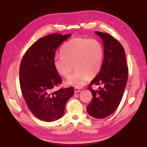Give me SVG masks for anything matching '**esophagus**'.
Instances as JSON below:
<instances>
[{"label":"esophagus","mask_w":147,"mask_h":147,"mask_svg":"<svg viewBox=\"0 0 147 147\" xmlns=\"http://www.w3.org/2000/svg\"><path fill=\"white\" fill-rule=\"evenodd\" d=\"M80 91V90L78 89V88H75L74 89V92H75V93H78V92H79Z\"/></svg>","instance_id":"obj_1"}]
</instances>
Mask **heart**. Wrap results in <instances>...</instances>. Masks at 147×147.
<instances>
[{
  "label": "heart",
  "instance_id": "obj_1",
  "mask_svg": "<svg viewBox=\"0 0 147 147\" xmlns=\"http://www.w3.org/2000/svg\"><path fill=\"white\" fill-rule=\"evenodd\" d=\"M60 53L61 55L54 57L53 67L64 78L70 76L74 67L76 71L66 84L77 88H82L90 78H93L98 74L104 59L103 46L94 38H71L61 48Z\"/></svg>",
  "mask_w": 147,
  "mask_h": 147
}]
</instances>
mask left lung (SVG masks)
I'll return each mask as SVG.
<instances>
[{
    "instance_id": "8db88e82",
    "label": "left lung",
    "mask_w": 147,
    "mask_h": 147,
    "mask_svg": "<svg viewBox=\"0 0 147 147\" xmlns=\"http://www.w3.org/2000/svg\"><path fill=\"white\" fill-rule=\"evenodd\" d=\"M95 33L104 43V61L99 73L88 88L93 97L87 111L94 118L104 119L116 110L121 102L128 79V67L121 43L109 33ZM94 84L102 86L95 91L91 89Z\"/></svg>"
}]
</instances>
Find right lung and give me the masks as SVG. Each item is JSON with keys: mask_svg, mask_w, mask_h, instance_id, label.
Segmentation results:
<instances>
[{"mask_svg": "<svg viewBox=\"0 0 147 147\" xmlns=\"http://www.w3.org/2000/svg\"><path fill=\"white\" fill-rule=\"evenodd\" d=\"M71 35L54 33L34 43L23 56L20 67L22 94L30 111L40 120L51 122L63 116L73 87L52 89L62 83L53 61L58 46Z\"/></svg>", "mask_w": 147, "mask_h": 147, "instance_id": "1", "label": "right lung"}]
</instances>
